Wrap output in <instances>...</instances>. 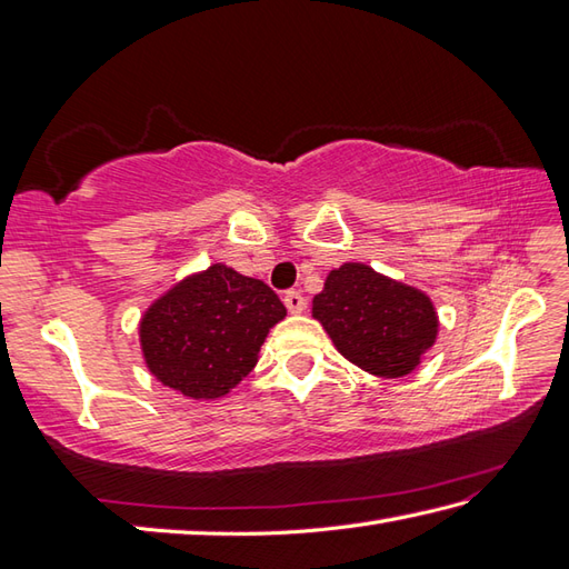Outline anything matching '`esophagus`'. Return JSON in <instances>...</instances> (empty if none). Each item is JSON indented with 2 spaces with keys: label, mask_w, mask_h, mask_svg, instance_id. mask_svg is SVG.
Wrapping results in <instances>:
<instances>
[{
  "label": "esophagus",
  "mask_w": 569,
  "mask_h": 569,
  "mask_svg": "<svg viewBox=\"0 0 569 569\" xmlns=\"http://www.w3.org/2000/svg\"><path fill=\"white\" fill-rule=\"evenodd\" d=\"M283 303L288 308V312H293V316H298V312L306 310V298H303V293H300V291H288L283 296Z\"/></svg>",
  "instance_id": "1"
}]
</instances>
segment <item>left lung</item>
<instances>
[{"label":"left lung","instance_id":"obj_1","mask_svg":"<svg viewBox=\"0 0 569 569\" xmlns=\"http://www.w3.org/2000/svg\"><path fill=\"white\" fill-rule=\"evenodd\" d=\"M312 318L337 352L383 379L413 371L435 345L440 325L426 293L357 261L328 273L325 288L312 298Z\"/></svg>","mask_w":569,"mask_h":569}]
</instances>
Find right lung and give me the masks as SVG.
I'll use <instances>...</instances> for the list:
<instances>
[{"label":"right lung","mask_w":569,"mask_h":569,"mask_svg":"<svg viewBox=\"0 0 569 569\" xmlns=\"http://www.w3.org/2000/svg\"><path fill=\"white\" fill-rule=\"evenodd\" d=\"M283 318V303L263 281L212 263L143 312V361L168 389L214 401L257 367L266 335Z\"/></svg>","instance_id":"add662e5"}]
</instances>
